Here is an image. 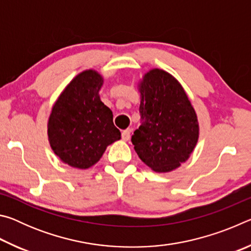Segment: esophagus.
<instances>
[{
    "instance_id": "obj_1",
    "label": "esophagus",
    "mask_w": 251,
    "mask_h": 251,
    "mask_svg": "<svg viewBox=\"0 0 251 251\" xmlns=\"http://www.w3.org/2000/svg\"><path fill=\"white\" fill-rule=\"evenodd\" d=\"M129 137H130V129L127 128V129L122 131V139H123V141L127 142L129 139Z\"/></svg>"
}]
</instances>
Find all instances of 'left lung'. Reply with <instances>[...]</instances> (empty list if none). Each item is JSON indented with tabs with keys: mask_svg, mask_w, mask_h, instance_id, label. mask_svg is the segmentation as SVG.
Returning a JSON list of instances; mask_svg holds the SVG:
<instances>
[{
	"mask_svg": "<svg viewBox=\"0 0 251 251\" xmlns=\"http://www.w3.org/2000/svg\"><path fill=\"white\" fill-rule=\"evenodd\" d=\"M137 90L141 126L131 136L134 150L154 172L175 171L197 145L199 124L195 108L181 84L164 70L148 71Z\"/></svg>",
	"mask_w": 251,
	"mask_h": 251,
	"instance_id": "1",
	"label": "left lung"
}]
</instances>
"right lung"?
Listing matches in <instances>:
<instances>
[{"instance_id": "right-lung-1", "label": "right lung", "mask_w": 251, "mask_h": 251, "mask_svg": "<svg viewBox=\"0 0 251 251\" xmlns=\"http://www.w3.org/2000/svg\"><path fill=\"white\" fill-rule=\"evenodd\" d=\"M104 78L95 70L80 72L57 97L48 122L50 148L61 161L87 169L107 146L121 139L113 112L100 100Z\"/></svg>"}]
</instances>
